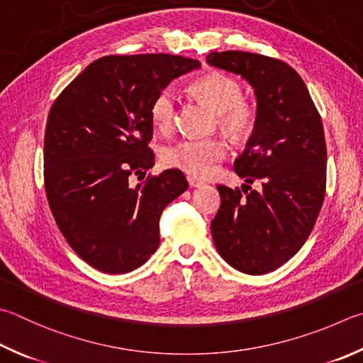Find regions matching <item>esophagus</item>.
I'll return each mask as SVG.
<instances>
[{
	"label": "esophagus",
	"instance_id": "34e87169",
	"mask_svg": "<svg viewBox=\"0 0 363 363\" xmlns=\"http://www.w3.org/2000/svg\"><path fill=\"white\" fill-rule=\"evenodd\" d=\"M188 183H189L191 188H201V186H203V182L194 179V177H188Z\"/></svg>",
	"mask_w": 363,
	"mask_h": 363
}]
</instances>
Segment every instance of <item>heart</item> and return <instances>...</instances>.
Listing matches in <instances>:
<instances>
[{
    "instance_id": "b5f03b06",
    "label": "heart",
    "mask_w": 363,
    "mask_h": 363,
    "mask_svg": "<svg viewBox=\"0 0 363 363\" xmlns=\"http://www.w3.org/2000/svg\"><path fill=\"white\" fill-rule=\"evenodd\" d=\"M191 90L218 113L221 126L230 134H243L252 123L250 106L242 101L243 88L238 82L221 72H211L196 80ZM177 94L172 88L162 90L152 104V120L161 131L174 125ZM228 153L221 139H186L169 147L162 155L166 166L179 169L194 179H208L215 175L220 162Z\"/></svg>"
}]
</instances>
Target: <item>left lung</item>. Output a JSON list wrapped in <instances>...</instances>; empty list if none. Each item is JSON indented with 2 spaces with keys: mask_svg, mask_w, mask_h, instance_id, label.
Wrapping results in <instances>:
<instances>
[{
  "mask_svg": "<svg viewBox=\"0 0 363 363\" xmlns=\"http://www.w3.org/2000/svg\"><path fill=\"white\" fill-rule=\"evenodd\" d=\"M207 63L243 77L256 94V120L238 177L259 191L220 184L221 205L211 221L220 256L235 270H277L308 238L325 191L327 148L323 121L303 80L284 61L250 52H211Z\"/></svg>",
  "mask_w": 363,
  "mask_h": 363,
  "instance_id": "obj_1",
  "label": "left lung"
}]
</instances>
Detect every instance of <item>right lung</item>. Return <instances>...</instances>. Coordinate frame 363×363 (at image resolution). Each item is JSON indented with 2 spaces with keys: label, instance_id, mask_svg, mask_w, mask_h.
Masks as SVG:
<instances>
[{
  "label": "right lung",
  "instance_id": "right-lung-1",
  "mask_svg": "<svg viewBox=\"0 0 363 363\" xmlns=\"http://www.w3.org/2000/svg\"><path fill=\"white\" fill-rule=\"evenodd\" d=\"M201 63L179 55L104 57L58 99L44 139L45 194L61 234L85 262L128 273L160 245V216L188 189L179 169L135 188L129 175L155 166L152 104L174 79Z\"/></svg>",
  "mask_w": 363,
  "mask_h": 363
}]
</instances>
